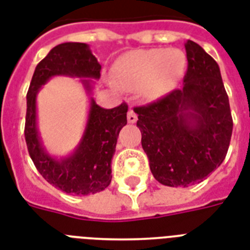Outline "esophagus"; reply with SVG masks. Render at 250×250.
<instances>
[{
  "mask_svg": "<svg viewBox=\"0 0 250 250\" xmlns=\"http://www.w3.org/2000/svg\"><path fill=\"white\" fill-rule=\"evenodd\" d=\"M137 119H138V117H137V115H135V112L130 108V109L127 111V123L134 124L135 121H137Z\"/></svg>",
  "mask_w": 250,
  "mask_h": 250,
  "instance_id": "34e87169",
  "label": "esophagus"
}]
</instances>
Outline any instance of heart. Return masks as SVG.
<instances>
[{"label": "heart", "instance_id": "obj_1", "mask_svg": "<svg viewBox=\"0 0 250 250\" xmlns=\"http://www.w3.org/2000/svg\"><path fill=\"white\" fill-rule=\"evenodd\" d=\"M185 70V55L169 48L134 49L116 62V86L126 91L139 90L147 100H156L179 83Z\"/></svg>", "mask_w": 250, "mask_h": 250}]
</instances>
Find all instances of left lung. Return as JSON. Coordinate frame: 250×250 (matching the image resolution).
Masks as SVG:
<instances>
[{"label": "left lung", "mask_w": 250, "mask_h": 250, "mask_svg": "<svg viewBox=\"0 0 250 250\" xmlns=\"http://www.w3.org/2000/svg\"><path fill=\"white\" fill-rule=\"evenodd\" d=\"M184 86L135 107L150 169L167 187L194 185L223 163L231 141L228 95L218 63L197 44H185Z\"/></svg>", "instance_id": "left-lung-1"}]
</instances>
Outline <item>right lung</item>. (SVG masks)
I'll use <instances>...</instances> for the list:
<instances>
[{"label": "right lung", "instance_id": "right-lung-1", "mask_svg": "<svg viewBox=\"0 0 250 250\" xmlns=\"http://www.w3.org/2000/svg\"><path fill=\"white\" fill-rule=\"evenodd\" d=\"M102 65L84 42L56 45L38 63L27 92L24 125L27 148L40 175L60 190L74 195L94 194L111 184V163L120 130L126 125L127 104L104 109L91 98L86 129L79 146L70 156L59 160L44 150L36 125V95L42 84L55 75L78 77L90 94L92 81L100 78Z\"/></svg>", "mask_w": 250, "mask_h": 250}]
</instances>
